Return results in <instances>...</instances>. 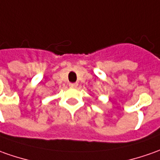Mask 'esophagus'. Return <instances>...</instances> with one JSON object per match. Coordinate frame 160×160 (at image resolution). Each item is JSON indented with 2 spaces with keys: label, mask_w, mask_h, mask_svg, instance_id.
I'll return each instance as SVG.
<instances>
[{
  "label": "esophagus",
  "mask_w": 160,
  "mask_h": 160,
  "mask_svg": "<svg viewBox=\"0 0 160 160\" xmlns=\"http://www.w3.org/2000/svg\"><path fill=\"white\" fill-rule=\"evenodd\" d=\"M69 86H70V88H77L78 84H77V83H70V84H69Z\"/></svg>",
  "instance_id": "obj_1"
}]
</instances>
